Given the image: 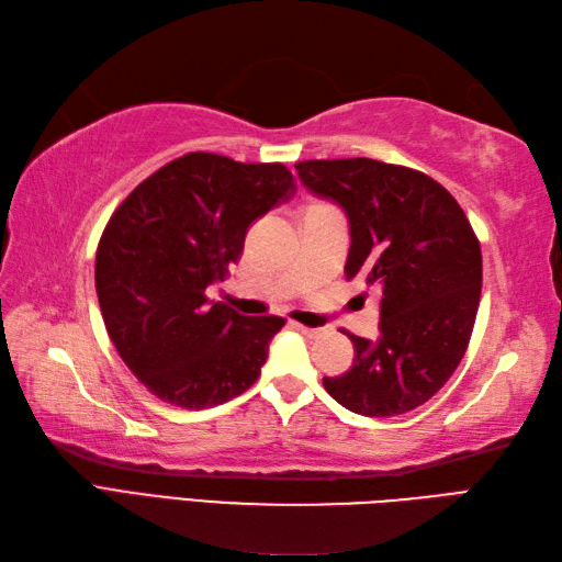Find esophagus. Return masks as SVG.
Masks as SVG:
<instances>
[{"mask_svg":"<svg viewBox=\"0 0 562 562\" xmlns=\"http://www.w3.org/2000/svg\"><path fill=\"white\" fill-rule=\"evenodd\" d=\"M297 329H301L307 339H319V336L327 334V329L324 327H303V324H297Z\"/></svg>","mask_w":562,"mask_h":562,"instance_id":"esophagus-1","label":"esophagus"}]
</instances>
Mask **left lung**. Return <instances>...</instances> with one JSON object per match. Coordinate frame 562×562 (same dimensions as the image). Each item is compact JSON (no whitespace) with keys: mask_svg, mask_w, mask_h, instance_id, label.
I'll return each instance as SVG.
<instances>
[{"mask_svg":"<svg viewBox=\"0 0 562 562\" xmlns=\"http://www.w3.org/2000/svg\"><path fill=\"white\" fill-rule=\"evenodd\" d=\"M297 178L348 216L346 279L382 291L378 339L348 334L356 358L324 378L360 416H398L452 378L476 322L481 245L457 199L426 172L372 158L303 160Z\"/></svg>","mask_w":562,"mask_h":562,"instance_id":"8db88e82","label":"left lung"}]
</instances>
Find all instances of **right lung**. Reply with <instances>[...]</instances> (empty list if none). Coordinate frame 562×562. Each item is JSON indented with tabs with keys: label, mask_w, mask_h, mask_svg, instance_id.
I'll return each mask as SVG.
<instances>
[{
	"label": "right lung",
	"mask_w": 562,
	"mask_h": 562,
	"mask_svg": "<svg viewBox=\"0 0 562 562\" xmlns=\"http://www.w3.org/2000/svg\"><path fill=\"white\" fill-rule=\"evenodd\" d=\"M295 192L281 164L194 151L134 187L95 252V293L110 341L148 392L182 408L231 402L259 378L285 319L211 303L249 223Z\"/></svg>",
	"instance_id": "1"
}]
</instances>
